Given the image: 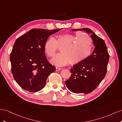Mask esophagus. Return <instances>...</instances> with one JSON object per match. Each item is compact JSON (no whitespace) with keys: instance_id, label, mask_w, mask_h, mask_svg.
<instances>
[{"instance_id":"obj_1","label":"esophagus","mask_w":122,"mask_h":122,"mask_svg":"<svg viewBox=\"0 0 122 122\" xmlns=\"http://www.w3.org/2000/svg\"><path fill=\"white\" fill-rule=\"evenodd\" d=\"M61 69H62V68L56 67V71H60V70H61Z\"/></svg>"}]
</instances>
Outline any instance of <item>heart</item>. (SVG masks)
Wrapping results in <instances>:
<instances>
[{
	"mask_svg": "<svg viewBox=\"0 0 122 122\" xmlns=\"http://www.w3.org/2000/svg\"><path fill=\"white\" fill-rule=\"evenodd\" d=\"M93 40L90 36L81 31L75 34L59 35L56 39L50 37L44 43V50L47 56L51 58L56 53L58 48L61 53L51 60L53 65L59 67L69 63L72 65L81 63L92 53Z\"/></svg>",
	"mask_w": 122,
	"mask_h": 122,
	"instance_id": "obj_1",
	"label": "heart"
}]
</instances>
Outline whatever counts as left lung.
<instances>
[{
  "mask_svg": "<svg viewBox=\"0 0 122 122\" xmlns=\"http://www.w3.org/2000/svg\"><path fill=\"white\" fill-rule=\"evenodd\" d=\"M84 30L91 34L95 49L90 56L81 63L75 65L70 69L72 74L65 81L66 86L73 93L88 94L97 88L104 78L107 70L109 55L102 39L88 28L72 29Z\"/></svg>",
  "mask_w": 122,
  "mask_h": 122,
  "instance_id": "8db88e82",
  "label": "left lung"
}]
</instances>
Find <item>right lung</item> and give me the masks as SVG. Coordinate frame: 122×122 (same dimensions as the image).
<instances>
[{
    "label": "right lung",
    "instance_id": "1",
    "mask_svg": "<svg viewBox=\"0 0 122 122\" xmlns=\"http://www.w3.org/2000/svg\"><path fill=\"white\" fill-rule=\"evenodd\" d=\"M60 30L32 29L15 42L10 55L11 71L23 89L36 92L45 86L48 77L55 68L47 60L44 43L50 35Z\"/></svg>",
    "mask_w": 122,
    "mask_h": 122
}]
</instances>
